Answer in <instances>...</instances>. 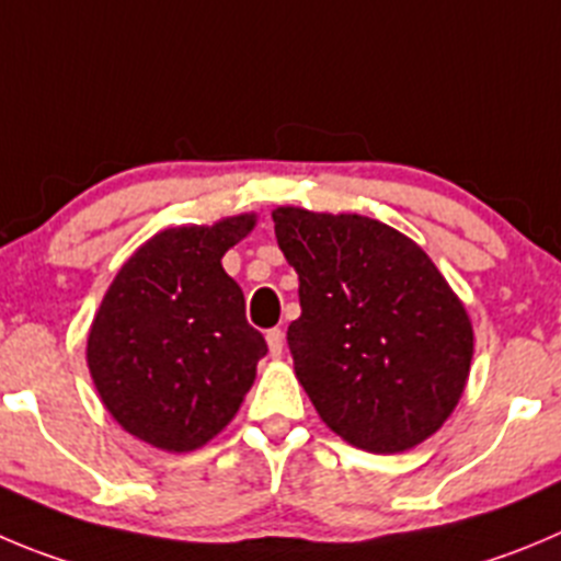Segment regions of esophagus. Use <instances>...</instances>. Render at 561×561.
<instances>
[{
  "mask_svg": "<svg viewBox=\"0 0 561 561\" xmlns=\"http://www.w3.org/2000/svg\"><path fill=\"white\" fill-rule=\"evenodd\" d=\"M265 340H268L271 357H282V352H285V332L282 329H268Z\"/></svg>",
  "mask_w": 561,
  "mask_h": 561,
  "instance_id": "esophagus-1",
  "label": "esophagus"
}]
</instances>
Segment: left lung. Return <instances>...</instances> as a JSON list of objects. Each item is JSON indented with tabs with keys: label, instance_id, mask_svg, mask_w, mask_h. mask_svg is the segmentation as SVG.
<instances>
[{
	"label": "left lung",
	"instance_id": "left-lung-1",
	"mask_svg": "<svg viewBox=\"0 0 561 561\" xmlns=\"http://www.w3.org/2000/svg\"><path fill=\"white\" fill-rule=\"evenodd\" d=\"M274 229L301 301L287 345L321 421L370 454L432 437L473 359L470 318L437 265L365 216L276 207Z\"/></svg>",
	"mask_w": 561,
	"mask_h": 561
}]
</instances>
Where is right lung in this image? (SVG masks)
Segmentation results:
<instances>
[{
	"mask_svg": "<svg viewBox=\"0 0 561 561\" xmlns=\"http://www.w3.org/2000/svg\"><path fill=\"white\" fill-rule=\"evenodd\" d=\"M256 216L176 227L146 240L107 287L88 334L102 404L129 434L185 454L216 437L254 385L265 337L245 321L221 256Z\"/></svg>",
	"mask_w": 561,
	"mask_h": 561,
	"instance_id": "right-lung-1",
	"label": "right lung"
}]
</instances>
